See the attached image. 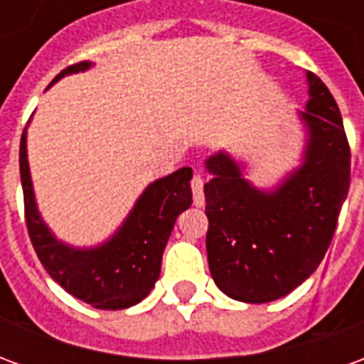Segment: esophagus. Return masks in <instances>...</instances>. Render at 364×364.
<instances>
[{
  "mask_svg": "<svg viewBox=\"0 0 364 364\" xmlns=\"http://www.w3.org/2000/svg\"><path fill=\"white\" fill-rule=\"evenodd\" d=\"M191 191H193V203H195V206L205 205V193H203V179H200V175H195L191 179Z\"/></svg>",
  "mask_w": 364,
  "mask_h": 364,
  "instance_id": "obj_1",
  "label": "esophagus"
}]
</instances>
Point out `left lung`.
<instances>
[{"mask_svg": "<svg viewBox=\"0 0 364 364\" xmlns=\"http://www.w3.org/2000/svg\"><path fill=\"white\" fill-rule=\"evenodd\" d=\"M304 164L267 193L245 181L228 154L206 159V253L218 289L263 304L289 294L318 269L349 191L351 148L326 83L308 72Z\"/></svg>", "mask_w": 364, "mask_h": 364, "instance_id": "8db88e82", "label": "left lung"}]
</instances>
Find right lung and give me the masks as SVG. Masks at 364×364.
I'll return each mask as SVG.
<instances>
[{
  "label": "right lung",
  "mask_w": 364,
  "mask_h": 364,
  "mask_svg": "<svg viewBox=\"0 0 364 364\" xmlns=\"http://www.w3.org/2000/svg\"><path fill=\"white\" fill-rule=\"evenodd\" d=\"M90 66V62L72 64L52 83ZM19 169L28 237L46 273L62 289L99 310H122L150 294L159 279L161 255L175 220L193 203L191 167H181L151 183L138 198L122 228L95 250H74L60 244L41 220L28 173L27 130L21 134Z\"/></svg>",
  "instance_id": "right-lung-1"
}]
</instances>
